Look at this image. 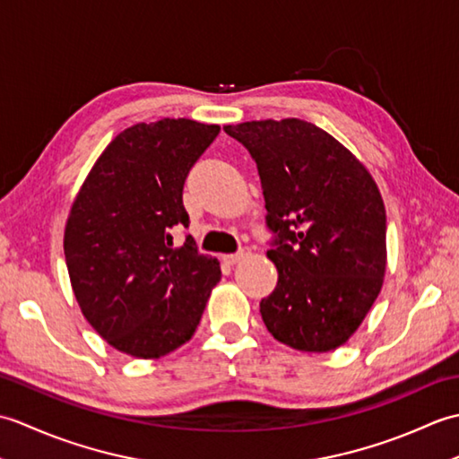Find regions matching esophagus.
Here are the masks:
<instances>
[{
    "instance_id": "esophagus-1",
    "label": "esophagus",
    "mask_w": 459,
    "mask_h": 459,
    "mask_svg": "<svg viewBox=\"0 0 459 459\" xmlns=\"http://www.w3.org/2000/svg\"><path fill=\"white\" fill-rule=\"evenodd\" d=\"M250 255V250L245 247V248H240L238 252H235V255H227L224 256V260L229 262V264H237V262H240L242 258H247Z\"/></svg>"
}]
</instances>
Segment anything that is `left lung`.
I'll return each mask as SVG.
<instances>
[{
  "instance_id": "1",
  "label": "left lung",
  "mask_w": 459,
  "mask_h": 459,
  "mask_svg": "<svg viewBox=\"0 0 459 459\" xmlns=\"http://www.w3.org/2000/svg\"><path fill=\"white\" fill-rule=\"evenodd\" d=\"M256 161L274 235L278 284L260 301L274 339L307 353L355 333L383 288L386 212L378 187L345 145L306 120L224 126Z\"/></svg>"
}]
</instances>
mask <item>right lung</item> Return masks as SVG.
<instances>
[{
    "instance_id": "add662e5",
    "label": "right lung",
    "mask_w": 459,
    "mask_h": 459,
    "mask_svg": "<svg viewBox=\"0 0 459 459\" xmlns=\"http://www.w3.org/2000/svg\"><path fill=\"white\" fill-rule=\"evenodd\" d=\"M217 124L163 118L135 124L96 160L68 214L65 258L82 316L102 339L138 359H160L193 337L219 260L191 237L183 185Z\"/></svg>"
}]
</instances>
